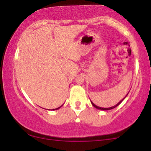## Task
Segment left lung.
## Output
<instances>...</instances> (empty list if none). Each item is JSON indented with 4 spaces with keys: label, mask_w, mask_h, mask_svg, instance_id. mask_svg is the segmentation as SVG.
Wrapping results in <instances>:
<instances>
[{
    "label": "left lung",
    "mask_w": 151,
    "mask_h": 151,
    "mask_svg": "<svg viewBox=\"0 0 151 151\" xmlns=\"http://www.w3.org/2000/svg\"><path fill=\"white\" fill-rule=\"evenodd\" d=\"M128 93H127V95H126V96H125V97L124 98V99H122V100H121V101H119V102L117 103V104H116L115 105H114V106H112V107H110V108H101V107H99V106H97V105H96L95 104H94V103H93V102H92V101H91V104H92V105H93V107H95V108H96V109H99V110H105H105H112V109H113V108H116V107H117V106H118V105H119V104H120V103H121L122 102V101H124V99H125V98H126V97H127V95H128Z\"/></svg>",
    "instance_id": "left-lung-1"
}]
</instances>
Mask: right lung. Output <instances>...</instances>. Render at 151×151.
I'll list each match as a JSON object with an SVG mask.
<instances>
[{
	"label": "right lung",
	"instance_id": "obj_1",
	"mask_svg": "<svg viewBox=\"0 0 151 151\" xmlns=\"http://www.w3.org/2000/svg\"><path fill=\"white\" fill-rule=\"evenodd\" d=\"M62 106H63V105H61V106H60L59 108H55V109H52V110H58V109H59V108H60Z\"/></svg>",
	"mask_w": 151,
	"mask_h": 151
}]
</instances>
